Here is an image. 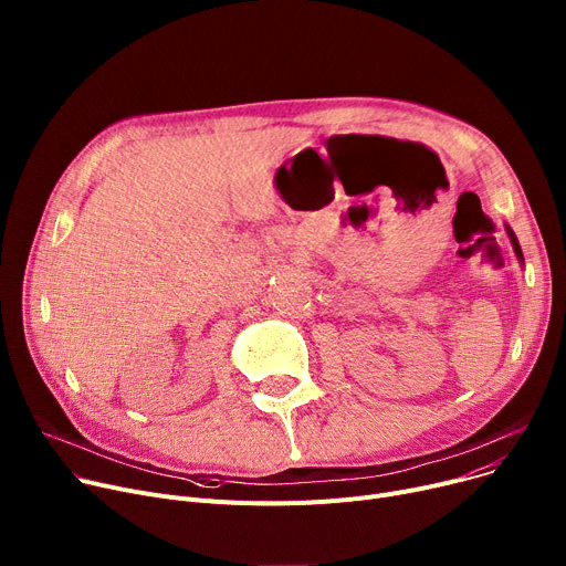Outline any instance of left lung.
<instances>
[{
	"mask_svg": "<svg viewBox=\"0 0 566 566\" xmlns=\"http://www.w3.org/2000/svg\"><path fill=\"white\" fill-rule=\"evenodd\" d=\"M507 232H510V240H512V247H514V253H516V258L523 262V253H521V247H518V240H516V235L514 232L507 228Z\"/></svg>",
	"mask_w": 566,
	"mask_h": 566,
	"instance_id": "obj_1",
	"label": "left lung"
}]
</instances>
